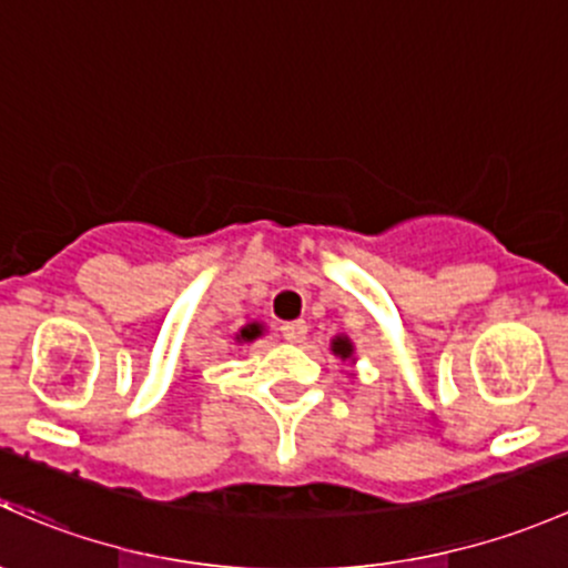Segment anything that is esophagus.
Masks as SVG:
<instances>
[{
  "label": "esophagus",
  "instance_id": "esophagus-1",
  "mask_svg": "<svg viewBox=\"0 0 568 568\" xmlns=\"http://www.w3.org/2000/svg\"><path fill=\"white\" fill-rule=\"evenodd\" d=\"M278 331H282V336L286 338V342H292V344H301L303 338H306V323H303V320H295V323H284L282 327H278Z\"/></svg>",
  "mask_w": 568,
  "mask_h": 568
}]
</instances>
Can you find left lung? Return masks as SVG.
I'll list each match as a JSON object with an SVG mask.
<instances>
[{
	"instance_id": "obj_1",
	"label": "left lung",
	"mask_w": 568,
	"mask_h": 568,
	"mask_svg": "<svg viewBox=\"0 0 568 568\" xmlns=\"http://www.w3.org/2000/svg\"><path fill=\"white\" fill-rule=\"evenodd\" d=\"M333 353L342 355V358H349V355H353V344H349V338L338 336L336 342H333Z\"/></svg>"
}]
</instances>
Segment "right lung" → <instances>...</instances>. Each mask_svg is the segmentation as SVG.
<instances>
[{"mask_svg":"<svg viewBox=\"0 0 568 568\" xmlns=\"http://www.w3.org/2000/svg\"><path fill=\"white\" fill-rule=\"evenodd\" d=\"M260 325H248V327H243V331H241V336H237V338H245V342H251V338H256V336H260Z\"/></svg>","mask_w":568,"mask_h":568,"instance_id":"obj_1","label":"right lung"}]
</instances>
